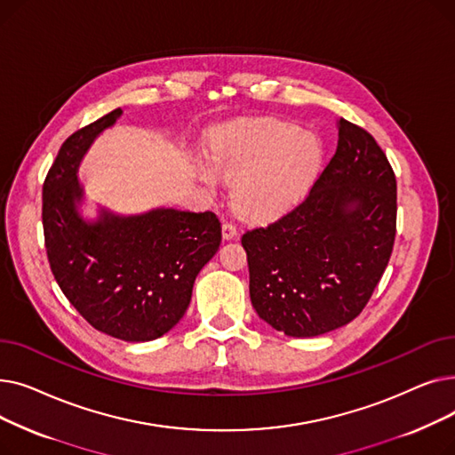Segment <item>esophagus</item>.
Instances as JSON below:
<instances>
[{
	"label": "esophagus",
	"instance_id": "1",
	"mask_svg": "<svg viewBox=\"0 0 455 455\" xmlns=\"http://www.w3.org/2000/svg\"><path fill=\"white\" fill-rule=\"evenodd\" d=\"M237 235V228L232 221H225L223 223V237L225 240H234V237Z\"/></svg>",
	"mask_w": 455,
	"mask_h": 455
}]
</instances>
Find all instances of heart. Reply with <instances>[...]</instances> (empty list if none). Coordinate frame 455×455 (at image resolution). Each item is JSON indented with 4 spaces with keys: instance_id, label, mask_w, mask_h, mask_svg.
<instances>
[{
    "instance_id": "heart-1",
    "label": "heart",
    "mask_w": 455,
    "mask_h": 455,
    "mask_svg": "<svg viewBox=\"0 0 455 455\" xmlns=\"http://www.w3.org/2000/svg\"><path fill=\"white\" fill-rule=\"evenodd\" d=\"M324 146L317 134L283 119H256L223 129L212 141V164L199 179L215 189L234 182V203L254 220H269L297 204L317 180Z\"/></svg>"
}]
</instances>
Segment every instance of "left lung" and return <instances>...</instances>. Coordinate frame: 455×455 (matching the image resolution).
I'll return each instance as SVG.
<instances>
[{
	"mask_svg": "<svg viewBox=\"0 0 455 455\" xmlns=\"http://www.w3.org/2000/svg\"><path fill=\"white\" fill-rule=\"evenodd\" d=\"M338 129V149L304 201L242 235L256 314L291 338L360 315L395 245L393 167L365 129L343 117Z\"/></svg>",
	"mask_w": 455,
	"mask_h": 455,
	"instance_id": "1",
	"label": "left lung"
}]
</instances>
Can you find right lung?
<instances>
[{
  "label": "right lung",
  "instance_id": "right-lung-1",
  "mask_svg": "<svg viewBox=\"0 0 455 455\" xmlns=\"http://www.w3.org/2000/svg\"><path fill=\"white\" fill-rule=\"evenodd\" d=\"M116 108L60 146L42 186L44 242L59 288L77 312L116 339L153 341L184 315L199 271L218 252L213 212L158 208L132 218L103 210L86 223L77 165L92 140L114 125Z\"/></svg>",
  "mask_w": 455,
  "mask_h": 455
}]
</instances>
